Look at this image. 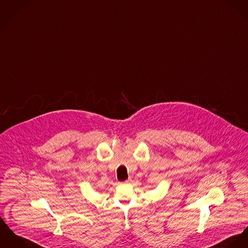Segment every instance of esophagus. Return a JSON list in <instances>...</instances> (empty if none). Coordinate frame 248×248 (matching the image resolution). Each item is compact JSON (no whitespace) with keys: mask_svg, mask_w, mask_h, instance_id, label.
Listing matches in <instances>:
<instances>
[{"mask_svg":"<svg viewBox=\"0 0 248 248\" xmlns=\"http://www.w3.org/2000/svg\"><path fill=\"white\" fill-rule=\"evenodd\" d=\"M131 179H128V180H126L125 181V182H124V183H125V184H129V183H131Z\"/></svg>","mask_w":248,"mask_h":248,"instance_id":"1","label":"esophagus"}]
</instances>
